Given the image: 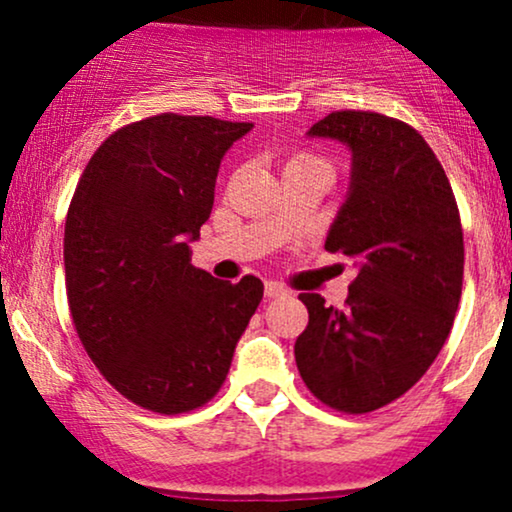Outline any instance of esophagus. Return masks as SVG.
Wrapping results in <instances>:
<instances>
[{
	"label": "esophagus",
	"mask_w": 512,
	"mask_h": 512,
	"mask_svg": "<svg viewBox=\"0 0 512 512\" xmlns=\"http://www.w3.org/2000/svg\"><path fill=\"white\" fill-rule=\"evenodd\" d=\"M264 296L284 298V296H289V289H286L284 284H279V281H267V284H264Z\"/></svg>",
	"instance_id": "34e87169"
}]
</instances>
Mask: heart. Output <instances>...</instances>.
I'll return each instance as SVG.
<instances>
[{
  "instance_id": "b5f03b06",
  "label": "heart",
  "mask_w": 512,
  "mask_h": 512,
  "mask_svg": "<svg viewBox=\"0 0 512 512\" xmlns=\"http://www.w3.org/2000/svg\"><path fill=\"white\" fill-rule=\"evenodd\" d=\"M305 161H313V158H308V156H298V158H293L291 163H305Z\"/></svg>"
}]
</instances>
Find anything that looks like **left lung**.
Returning <instances> with one entry per match:
<instances>
[{
	"label": "left lung",
	"instance_id": "8db88e82",
	"mask_svg": "<svg viewBox=\"0 0 512 512\" xmlns=\"http://www.w3.org/2000/svg\"><path fill=\"white\" fill-rule=\"evenodd\" d=\"M308 137L351 151L325 248L351 257L358 274L342 310L301 293L310 320L293 354L320 402L366 414L419 383L448 339L464 272L460 211L431 146L404 122L339 110Z\"/></svg>",
	"mask_w": 512,
	"mask_h": 512
}]
</instances>
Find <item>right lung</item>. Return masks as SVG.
<instances>
[{
    "label": "right lung",
    "instance_id": "obj_1",
    "mask_svg": "<svg viewBox=\"0 0 512 512\" xmlns=\"http://www.w3.org/2000/svg\"><path fill=\"white\" fill-rule=\"evenodd\" d=\"M250 122L163 113L117 129L81 175L64 223V274L86 354L139 407L182 414L219 392L262 301L192 267L219 166Z\"/></svg>",
    "mask_w": 512,
    "mask_h": 512
}]
</instances>
